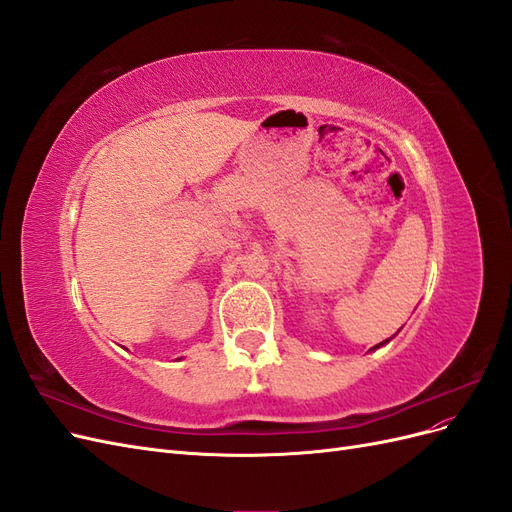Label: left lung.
Instances as JSON below:
<instances>
[{
    "label": "left lung",
    "mask_w": 512,
    "mask_h": 512,
    "mask_svg": "<svg viewBox=\"0 0 512 512\" xmlns=\"http://www.w3.org/2000/svg\"><path fill=\"white\" fill-rule=\"evenodd\" d=\"M378 346H382V344H378ZM378 346H376V348H378Z\"/></svg>",
    "instance_id": "left-lung-1"
}]
</instances>
